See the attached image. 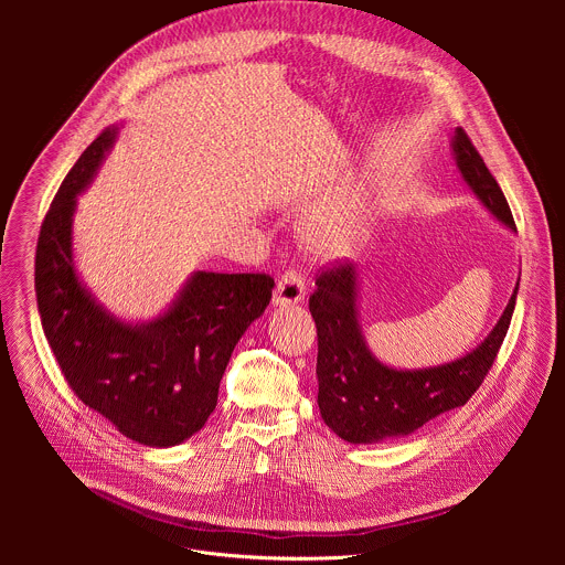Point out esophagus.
Here are the masks:
<instances>
[{"label":"esophagus","mask_w":565,"mask_h":565,"mask_svg":"<svg viewBox=\"0 0 565 565\" xmlns=\"http://www.w3.org/2000/svg\"><path fill=\"white\" fill-rule=\"evenodd\" d=\"M306 295V279L299 270H286L277 286H275V297L273 301L277 306H290V303H299Z\"/></svg>","instance_id":"1"}]
</instances>
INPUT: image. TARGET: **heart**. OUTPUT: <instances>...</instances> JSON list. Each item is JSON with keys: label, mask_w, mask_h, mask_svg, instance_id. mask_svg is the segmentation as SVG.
<instances>
[{"label": "heart", "mask_w": 565, "mask_h": 565, "mask_svg": "<svg viewBox=\"0 0 565 565\" xmlns=\"http://www.w3.org/2000/svg\"><path fill=\"white\" fill-rule=\"evenodd\" d=\"M344 234V223H329V221H315L308 230L310 244L317 248H335Z\"/></svg>", "instance_id": "heart-1"}]
</instances>
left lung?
Wrapping results in <instances>:
<instances>
[{
	"label": "left lung",
	"instance_id": "1",
	"mask_svg": "<svg viewBox=\"0 0 565 565\" xmlns=\"http://www.w3.org/2000/svg\"><path fill=\"white\" fill-rule=\"evenodd\" d=\"M456 166L499 221L516 230L512 210L462 127L454 136ZM308 299L317 327V405L331 431L349 443H380L407 436L445 412L462 407L490 373L508 335L519 284L499 324L465 358L420 371H395L380 364L366 349L355 308V268L335 259L321 268Z\"/></svg>",
	"mask_w": 565,
	"mask_h": 565
}]
</instances>
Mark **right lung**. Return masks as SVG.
<instances>
[{
	"instance_id": "1",
	"label": "right lung",
	"mask_w": 565,
	"mask_h": 565,
	"mask_svg": "<svg viewBox=\"0 0 565 565\" xmlns=\"http://www.w3.org/2000/svg\"><path fill=\"white\" fill-rule=\"evenodd\" d=\"M114 140L116 127H107L83 151L42 221L38 310L73 393L127 438L172 447L207 423L230 355L266 310L275 279L264 273L201 270L163 317L140 327L103 310L77 281L71 216L75 196L89 185Z\"/></svg>"
}]
</instances>
